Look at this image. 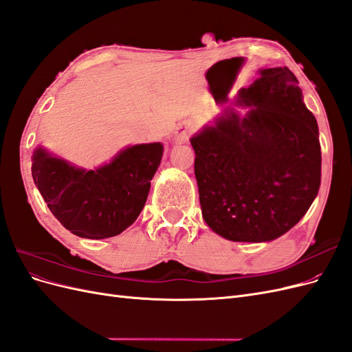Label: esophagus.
Listing matches in <instances>:
<instances>
[{
  "mask_svg": "<svg viewBox=\"0 0 352 352\" xmlns=\"http://www.w3.org/2000/svg\"><path fill=\"white\" fill-rule=\"evenodd\" d=\"M194 127L190 123L188 122H184V123H179L176 131H175V141L176 142H186L189 140L190 133H192Z\"/></svg>",
  "mask_w": 352,
  "mask_h": 352,
  "instance_id": "esophagus-1",
  "label": "esophagus"
}]
</instances>
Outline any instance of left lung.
Instances as JSON below:
<instances>
[{
  "mask_svg": "<svg viewBox=\"0 0 352 352\" xmlns=\"http://www.w3.org/2000/svg\"><path fill=\"white\" fill-rule=\"evenodd\" d=\"M238 94L243 117L226 110L190 138L202 217L236 242L282 236L302 219L320 188L316 117L287 67L264 69Z\"/></svg>",
  "mask_w": 352,
  "mask_h": 352,
  "instance_id": "left-lung-1",
  "label": "left lung"
}]
</instances>
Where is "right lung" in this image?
Masks as SVG:
<instances>
[{"instance_id": "add662e5", "label": "right lung", "mask_w": 352, "mask_h": 352, "mask_svg": "<svg viewBox=\"0 0 352 352\" xmlns=\"http://www.w3.org/2000/svg\"><path fill=\"white\" fill-rule=\"evenodd\" d=\"M162 157L160 142L141 144L124 148L109 164L85 170L39 146L32 155V177L73 235L104 239L119 235L140 216Z\"/></svg>"}]
</instances>
